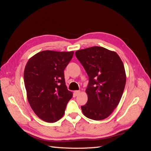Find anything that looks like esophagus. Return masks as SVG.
<instances>
[{
    "instance_id": "esophagus-1",
    "label": "esophagus",
    "mask_w": 151,
    "mask_h": 151,
    "mask_svg": "<svg viewBox=\"0 0 151 151\" xmlns=\"http://www.w3.org/2000/svg\"><path fill=\"white\" fill-rule=\"evenodd\" d=\"M80 93H81V91H74V95H75V96H77L80 94Z\"/></svg>"
}]
</instances>
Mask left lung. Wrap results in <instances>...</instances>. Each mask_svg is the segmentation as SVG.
<instances>
[{
    "instance_id": "1",
    "label": "left lung",
    "mask_w": 151,
    "mask_h": 151,
    "mask_svg": "<svg viewBox=\"0 0 151 151\" xmlns=\"http://www.w3.org/2000/svg\"><path fill=\"white\" fill-rule=\"evenodd\" d=\"M89 76L86 92L88 102L82 113L93 120L107 118L117 106L126 84L124 67L118 54L101 47H92L75 52Z\"/></svg>"
}]
</instances>
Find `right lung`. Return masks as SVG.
<instances>
[{
    "mask_svg": "<svg viewBox=\"0 0 151 151\" xmlns=\"http://www.w3.org/2000/svg\"><path fill=\"white\" fill-rule=\"evenodd\" d=\"M74 52L43 50L28 60L24 82L28 102L37 116L47 123L63 117L67 102L73 97L64 78V69Z\"/></svg>",
    "mask_w": 151,
    "mask_h": 151,
    "instance_id": "1",
    "label": "right lung"
}]
</instances>
